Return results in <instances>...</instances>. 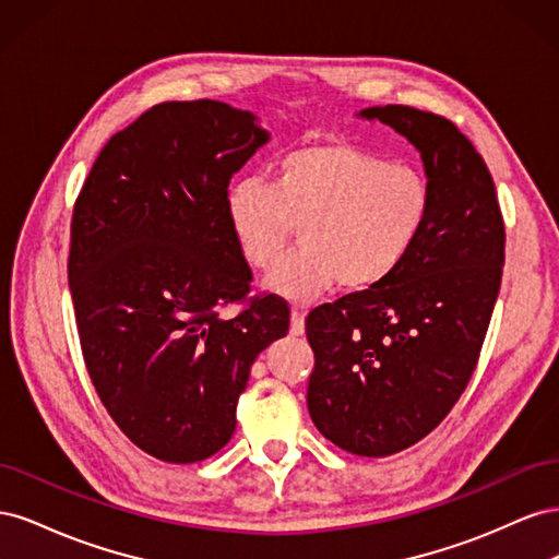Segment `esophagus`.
Segmentation results:
<instances>
[{"mask_svg":"<svg viewBox=\"0 0 559 559\" xmlns=\"http://www.w3.org/2000/svg\"><path fill=\"white\" fill-rule=\"evenodd\" d=\"M306 333V310L294 308L292 310V335Z\"/></svg>","mask_w":559,"mask_h":559,"instance_id":"esophagus-1","label":"esophagus"}]
</instances>
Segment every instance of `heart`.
I'll return each instance as SVG.
<instances>
[{"mask_svg": "<svg viewBox=\"0 0 559 559\" xmlns=\"http://www.w3.org/2000/svg\"><path fill=\"white\" fill-rule=\"evenodd\" d=\"M226 224L240 257L270 270L300 228V249L267 277V289L308 302L337 282L347 292L373 289L415 249L431 212V183L411 163L349 142H324L284 156L273 186L230 183Z\"/></svg>", "mask_w": 559, "mask_h": 559, "instance_id": "b5f03b06", "label": "heart"}]
</instances>
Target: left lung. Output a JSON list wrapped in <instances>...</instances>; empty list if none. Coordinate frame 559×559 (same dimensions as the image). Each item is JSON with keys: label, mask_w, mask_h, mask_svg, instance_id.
Here are the masks:
<instances>
[{"label": "left lung", "mask_w": 559, "mask_h": 559, "mask_svg": "<svg viewBox=\"0 0 559 559\" xmlns=\"http://www.w3.org/2000/svg\"><path fill=\"white\" fill-rule=\"evenodd\" d=\"M357 116L419 151L431 212L394 275L308 314V411L333 445L386 456L431 433L466 389L499 294L506 230L492 175L448 118L401 105Z\"/></svg>", "instance_id": "8db88e82"}]
</instances>
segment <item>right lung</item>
I'll return each instance as SVG.
<instances>
[{
    "instance_id": "right-lung-1",
    "label": "right lung",
    "mask_w": 559,
    "mask_h": 559,
    "mask_svg": "<svg viewBox=\"0 0 559 559\" xmlns=\"http://www.w3.org/2000/svg\"><path fill=\"white\" fill-rule=\"evenodd\" d=\"M267 140L251 111L163 103L114 134L76 198L67 277L83 361L118 429L160 462L230 441L251 364L289 331L273 296L218 317L251 282L226 191Z\"/></svg>"
}]
</instances>
